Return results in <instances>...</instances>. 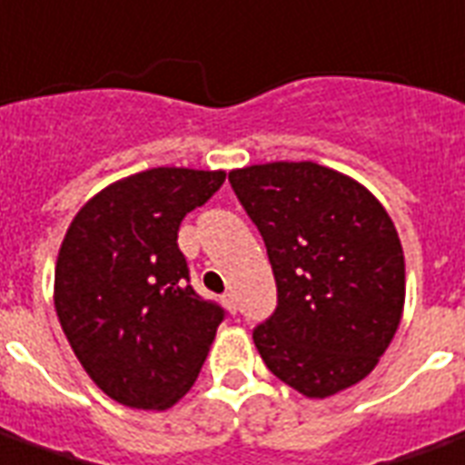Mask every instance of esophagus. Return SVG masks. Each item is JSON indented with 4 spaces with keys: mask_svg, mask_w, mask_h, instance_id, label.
Wrapping results in <instances>:
<instances>
[{
    "mask_svg": "<svg viewBox=\"0 0 465 465\" xmlns=\"http://www.w3.org/2000/svg\"><path fill=\"white\" fill-rule=\"evenodd\" d=\"M222 302L226 304V310L232 312V314H236V310H239V307H236V295H233V292H226V295L222 297Z\"/></svg>",
    "mask_w": 465,
    "mask_h": 465,
    "instance_id": "34e87169",
    "label": "esophagus"
}]
</instances>
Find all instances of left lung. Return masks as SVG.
I'll use <instances>...</instances> for the list:
<instances>
[{
    "mask_svg": "<svg viewBox=\"0 0 465 465\" xmlns=\"http://www.w3.org/2000/svg\"><path fill=\"white\" fill-rule=\"evenodd\" d=\"M229 183L278 285V307L253 329L268 371L319 400L363 381L405 307V256L385 207L353 177L312 161L248 165Z\"/></svg>",
    "mask_w": 465,
    "mask_h": 465,
    "instance_id": "8db88e82",
    "label": "left lung"
}]
</instances>
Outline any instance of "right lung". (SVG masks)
Wrapping results in <instances>:
<instances>
[{"mask_svg":"<svg viewBox=\"0 0 465 465\" xmlns=\"http://www.w3.org/2000/svg\"><path fill=\"white\" fill-rule=\"evenodd\" d=\"M224 180V170H143L94 194L67 226L53 292L60 327L122 405L168 410L200 375L224 310L190 285L177 229Z\"/></svg>","mask_w":465,"mask_h":465,"instance_id":"1","label":"right lung"}]
</instances>
